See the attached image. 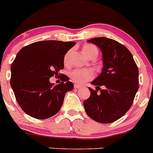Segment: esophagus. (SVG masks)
<instances>
[{
	"label": "esophagus",
	"instance_id": "1",
	"mask_svg": "<svg viewBox=\"0 0 153 153\" xmlns=\"http://www.w3.org/2000/svg\"><path fill=\"white\" fill-rule=\"evenodd\" d=\"M81 87V85H79V84H75V85H74V88H75V89H80V88Z\"/></svg>",
	"mask_w": 153,
	"mask_h": 153
}]
</instances>
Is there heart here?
Wrapping results in <instances>:
<instances>
[{
  "label": "heart",
  "mask_w": 153,
  "mask_h": 153,
  "mask_svg": "<svg viewBox=\"0 0 153 153\" xmlns=\"http://www.w3.org/2000/svg\"><path fill=\"white\" fill-rule=\"evenodd\" d=\"M70 51L67 52L64 56V63L67 64L70 55ZM83 53L86 57L90 58L93 55H98V51L97 48L92 44H85L83 47ZM71 79L78 84H84L86 81H89L94 77V73L92 70L88 69H76L72 70L69 73Z\"/></svg>",
  "instance_id": "obj_1"
}]
</instances>
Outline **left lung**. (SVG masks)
I'll return each instance as SVG.
<instances>
[{"mask_svg":"<svg viewBox=\"0 0 153 153\" xmlns=\"http://www.w3.org/2000/svg\"><path fill=\"white\" fill-rule=\"evenodd\" d=\"M102 52L101 74L91 82L96 90L84 101L86 114L102 124H109L125 115L133 103L138 90V69L129 49L115 40L104 37L92 38ZM104 88L101 90L100 86ZM99 89L100 93L97 92Z\"/></svg>","mask_w":153,"mask_h":153,"instance_id":"1","label":"left lung"}]
</instances>
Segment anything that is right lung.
Listing matches in <instances>:
<instances>
[{
  "mask_svg": "<svg viewBox=\"0 0 153 153\" xmlns=\"http://www.w3.org/2000/svg\"><path fill=\"white\" fill-rule=\"evenodd\" d=\"M75 42L44 41L22 48L11 66L10 84L15 98L24 112L37 119L58 113L66 93L73 84L66 75L54 85L49 78L64 69V55Z\"/></svg>",
  "mask_w": 153,
  "mask_h": 153,
  "instance_id": "1",
  "label": "right lung"
}]
</instances>
